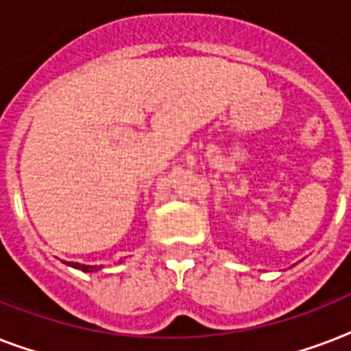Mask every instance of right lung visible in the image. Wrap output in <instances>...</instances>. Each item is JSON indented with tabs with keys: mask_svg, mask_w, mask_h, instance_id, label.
Here are the masks:
<instances>
[{
	"mask_svg": "<svg viewBox=\"0 0 351 351\" xmlns=\"http://www.w3.org/2000/svg\"><path fill=\"white\" fill-rule=\"evenodd\" d=\"M67 266H73L76 267V269H82V271L85 273H93V271H98L101 266H85V264H78V262H65Z\"/></svg>",
	"mask_w": 351,
	"mask_h": 351,
	"instance_id": "add662e5",
	"label": "right lung"
}]
</instances>
